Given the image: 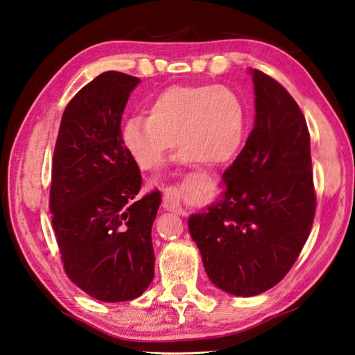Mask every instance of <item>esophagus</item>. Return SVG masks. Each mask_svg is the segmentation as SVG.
<instances>
[{
    "label": "esophagus",
    "instance_id": "esophagus-1",
    "mask_svg": "<svg viewBox=\"0 0 355 355\" xmlns=\"http://www.w3.org/2000/svg\"><path fill=\"white\" fill-rule=\"evenodd\" d=\"M163 206L167 211H172L180 216H186L182 203H180V192L175 186H169V188L163 191Z\"/></svg>",
    "mask_w": 355,
    "mask_h": 355
}]
</instances>
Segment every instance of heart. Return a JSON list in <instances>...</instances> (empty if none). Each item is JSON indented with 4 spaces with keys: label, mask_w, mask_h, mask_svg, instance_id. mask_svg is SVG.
<instances>
[{
    "label": "heart",
    "mask_w": 355,
    "mask_h": 355,
    "mask_svg": "<svg viewBox=\"0 0 355 355\" xmlns=\"http://www.w3.org/2000/svg\"><path fill=\"white\" fill-rule=\"evenodd\" d=\"M247 110L241 96L222 85H173L150 102V114L122 125V143L141 169L153 171L173 147L183 164H223L241 149Z\"/></svg>",
    "instance_id": "b5f03b06"
}]
</instances>
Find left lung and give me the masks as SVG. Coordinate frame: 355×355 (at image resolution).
Masks as SVG:
<instances>
[{
	"label": "left lung",
	"instance_id": "left-lung-1",
	"mask_svg": "<svg viewBox=\"0 0 355 355\" xmlns=\"http://www.w3.org/2000/svg\"><path fill=\"white\" fill-rule=\"evenodd\" d=\"M256 121L223 172V198L189 217L208 278L236 296H254L284 278L312 230L315 196L311 135L287 89L251 71Z\"/></svg>",
	"mask_w": 355,
	"mask_h": 355
}]
</instances>
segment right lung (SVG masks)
<instances>
[{
    "instance_id": "obj_1",
    "label": "right lung",
    "mask_w": 355,
    "mask_h": 355,
    "mask_svg": "<svg viewBox=\"0 0 355 355\" xmlns=\"http://www.w3.org/2000/svg\"><path fill=\"white\" fill-rule=\"evenodd\" d=\"M138 77L107 71L63 112L49 211L68 278L93 298L128 301L155 272L152 225L159 191L138 197L143 177L122 143L121 118Z\"/></svg>"
}]
</instances>
